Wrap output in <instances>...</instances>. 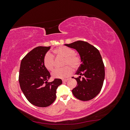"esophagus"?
Returning a JSON list of instances; mask_svg holds the SVG:
<instances>
[{"mask_svg":"<svg viewBox=\"0 0 130 130\" xmlns=\"http://www.w3.org/2000/svg\"><path fill=\"white\" fill-rule=\"evenodd\" d=\"M68 79H63V80H62V82H67V81H68Z\"/></svg>","mask_w":130,"mask_h":130,"instance_id":"34e87169","label":"esophagus"}]
</instances>
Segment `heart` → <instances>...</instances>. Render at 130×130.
Wrapping results in <instances>:
<instances>
[{
	"label": "heart",
	"mask_w": 130,
	"mask_h": 130,
	"mask_svg": "<svg viewBox=\"0 0 130 130\" xmlns=\"http://www.w3.org/2000/svg\"><path fill=\"white\" fill-rule=\"evenodd\" d=\"M53 52L57 56L64 57L63 66H66L63 68L55 70L52 74L54 78H64L67 77L73 72L72 66L74 69H77L80 66L81 58L75 54V51L73 49L67 46H61L54 49ZM43 64L46 69L49 71H53L55 66V60L52 54L47 53L45 55L43 58Z\"/></svg>",
	"instance_id": "b5f03b06"
}]
</instances>
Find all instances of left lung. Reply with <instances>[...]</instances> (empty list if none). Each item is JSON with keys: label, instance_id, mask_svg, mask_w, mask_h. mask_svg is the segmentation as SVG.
Here are the masks:
<instances>
[{"label": "left lung", "instance_id": "1", "mask_svg": "<svg viewBox=\"0 0 130 130\" xmlns=\"http://www.w3.org/2000/svg\"><path fill=\"white\" fill-rule=\"evenodd\" d=\"M64 45L76 50L82 62L76 73L79 77L75 78L77 84L72 90L73 95L82 101L93 99L100 93L105 78V67L99 51L82 41Z\"/></svg>", "mask_w": 130, "mask_h": 130}]
</instances>
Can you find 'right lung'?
Returning a JSON list of instances; mask_svg holds the SVG:
<instances>
[{
    "label": "right lung",
    "mask_w": 130,
    "mask_h": 130,
    "mask_svg": "<svg viewBox=\"0 0 130 130\" xmlns=\"http://www.w3.org/2000/svg\"><path fill=\"white\" fill-rule=\"evenodd\" d=\"M50 46H37L22 59L19 74L22 91L30 103L40 107L52 104L56 99V89L62 84L60 78L48 82L50 74L43 64V58Z\"/></svg>",
    "instance_id": "1"
}]
</instances>
